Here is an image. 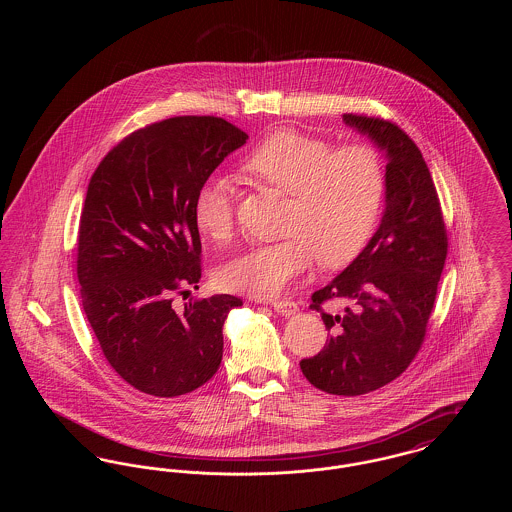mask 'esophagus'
Returning a JSON list of instances; mask_svg holds the SVG:
<instances>
[{"label":"esophagus","mask_w":512,"mask_h":512,"mask_svg":"<svg viewBox=\"0 0 512 512\" xmlns=\"http://www.w3.org/2000/svg\"><path fill=\"white\" fill-rule=\"evenodd\" d=\"M272 307H274L276 313H280V315H284V317H292V315H295V311H297V305H295L293 301H290V299L274 301Z\"/></svg>","instance_id":"1"}]
</instances>
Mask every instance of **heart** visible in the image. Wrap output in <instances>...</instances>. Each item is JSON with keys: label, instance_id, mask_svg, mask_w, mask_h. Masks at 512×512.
Listing matches in <instances>:
<instances>
[{"label": "heart", "instance_id": "heart-1", "mask_svg": "<svg viewBox=\"0 0 512 512\" xmlns=\"http://www.w3.org/2000/svg\"><path fill=\"white\" fill-rule=\"evenodd\" d=\"M240 171L249 182L290 194L284 240L244 251L220 270L234 292L272 297L315 267L353 263L372 240L386 197V169L368 144L336 147L326 138L292 128L276 130L245 155ZM195 228L224 244L236 226V197L230 182L209 176L192 199Z\"/></svg>", "mask_w": 512, "mask_h": 512}]
</instances>
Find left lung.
Wrapping results in <instances>:
<instances>
[{"mask_svg":"<svg viewBox=\"0 0 512 512\" xmlns=\"http://www.w3.org/2000/svg\"><path fill=\"white\" fill-rule=\"evenodd\" d=\"M343 121L386 151V211L365 251L313 293L311 307L330 338L299 366L318 390L353 397L390 384L422 347L447 257V228L430 169L409 134L380 117L345 113ZM336 298L350 303L343 316L321 309Z\"/></svg>","mask_w":512,"mask_h":512,"instance_id":"left-lung-1","label":"left lung"}]
</instances>
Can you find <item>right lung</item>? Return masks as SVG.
Returning a JSON list of instances; mask_svg holds the SVG:
<instances>
[{
    "label": "right lung",
    "mask_w": 512,
    "mask_h": 512,
    "mask_svg": "<svg viewBox=\"0 0 512 512\" xmlns=\"http://www.w3.org/2000/svg\"><path fill=\"white\" fill-rule=\"evenodd\" d=\"M247 134L220 117L147 124L113 147L90 178L78 228L82 307L111 368L155 397H176L213 378L234 295L176 309L199 288L195 190Z\"/></svg>",
    "instance_id": "add662e5"
}]
</instances>
